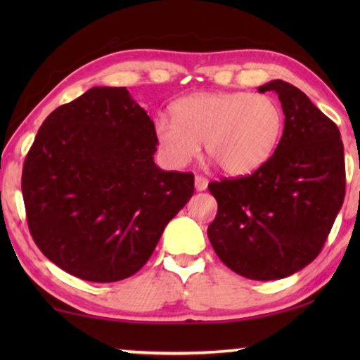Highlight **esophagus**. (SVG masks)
<instances>
[{"label": "esophagus", "instance_id": "esophagus-1", "mask_svg": "<svg viewBox=\"0 0 360 360\" xmlns=\"http://www.w3.org/2000/svg\"><path fill=\"white\" fill-rule=\"evenodd\" d=\"M206 187H208V179L205 178V176H195V188H197L198 192L206 191Z\"/></svg>", "mask_w": 360, "mask_h": 360}]
</instances>
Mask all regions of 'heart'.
<instances>
[{
  "label": "heart",
  "mask_w": 360,
  "mask_h": 360,
  "mask_svg": "<svg viewBox=\"0 0 360 360\" xmlns=\"http://www.w3.org/2000/svg\"><path fill=\"white\" fill-rule=\"evenodd\" d=\"M173 117L155 120L158 150L169 167L182 168L200 154L214 158L224 173L246 176L259 169L276 149L283 111L266 95L202 92L184 96L172 108Z\"/></svg>",
  "instance_id": "b5f03b06"
}]
</instances>
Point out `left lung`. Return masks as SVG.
Here are the masks:
<instances>
[{"mask_svg":"<svg viewBox=\"0 0 360 360\" xmlns=\"http://www.w3.org/2000/svg\"><path fill=\"white\" fill-rule=\"evenodd\" d=\"M278 94L284 131L252 174L211 182L217 214L208 238L238 275L271 281L318 257L345 200V149L340 130L300 89L281 79L259 87Z\"/></svg>","mask_w":360,"mask_h":360,"instance_id":"left-lung-1","label":"left lung"}]
</instances>
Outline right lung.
<instances>
[{"instance_id":"add662e5","label":"right lung","mask_w":360,"mask_h":360,"mask_svg":"<svg viewBox=\"0 0 360 360\" xmlns=\"http://www.w3.org/2000/svg\"><path fill=\"white\" fill-rule=\"evenodd\" d=\"M155 127L125 87H92L42 122L22 173L28 229L70 275H135L193 195V174L154 163Z\"/></svg>"}]
</instances>
